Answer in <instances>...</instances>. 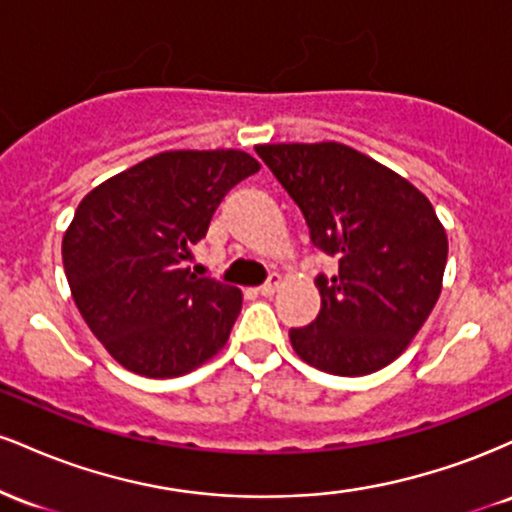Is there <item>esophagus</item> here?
<instances>
[{
	"label": "esophagus",
	"instance_id": "34e87169",
	"mask_svg": "<svg viewBox=\"0 0 512 512\" xmlns=\"http://www.w3.org/2000/svg\"><path fill=\"white\" fill-rule=\"evenodd\" d=\"M279 286H281V276L272 274V276H269L267 284H262L257 291H260V296H274V293L279 291Z\"/></svg>",
	"mask_w": 512,
	"mask_h": 512
}]
</instances>
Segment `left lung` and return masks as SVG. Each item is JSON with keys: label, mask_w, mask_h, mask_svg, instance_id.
Masks as SVG:
<instances>
[{"label": "left lung", "mask_w": 512, "mask_h": 512, "mask_svg": "<svg viewBox=\"0 0 512 512\" xmlns=\"http://www.w3.org/2000/svg\"><path fill=\"white\" fill-rule=\"evenodd\" d=\"M255 151L301 207L313 243L339 257L332 279H315L320 315L291 330L293 351L344 378L390 366L443 291L448 233L433 204L346 144H257Z\"/></svg>", "instance_id": "obj_1"}]
</instances>
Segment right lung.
<instances>
[{"label":"right lung","instance_id":"add662e5","mask_svg":"<svg viewBox=\"0 0 512 512\" xmlns=\"http://www.w3.org/2000/svg\"><path fill=\"white\" fill-rule=\"evenodd\" d=\"M257 170L238 149L163 151L81 199L62 238L64 274L122 368L178 378L226 346L243 293L192 274L187 260L226 192Z\"/></svg>","mask_w":512,"mask_h":512}]
</instances>
